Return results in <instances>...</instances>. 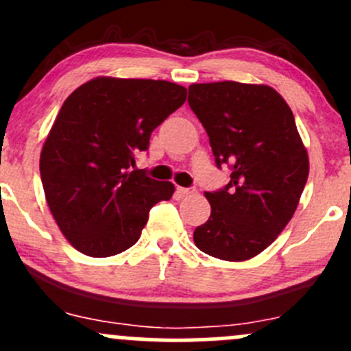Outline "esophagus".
I'll return each instance as SVG.
<instances>
[{"instance_id":"esophagus-1","label":"esophagus","mask_w":351,"mask_h":351,"mask_svg":"<svg viewBox=\"0 0 351 351\" xmlns=\"http://www.w3.org/2000/svg\"><path fill=\"white\" fill-rule=\"evenodd\" d=\"M178 191H180V193H182V195H193L195 191H197V188H195V186H190V188L180 186Z\"/></svg>"}]
</instances>
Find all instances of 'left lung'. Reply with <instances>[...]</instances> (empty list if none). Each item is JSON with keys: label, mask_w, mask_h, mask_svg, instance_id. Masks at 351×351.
Segmentation results:
<instances>
[{"label": "left lung", "mask_w": 351, "mask_h": 351, "mask_svg": "<svg viewBox=\"0 0 351 351\" xmlns=\"http://www.w3.org/2000/svg\"><path fill=\"white\" fill-rule=\"evenodd\" d=\"M188 104L204 124L215 163L230 182L206 191L210 219L195 228L202 252L230 263L267 249L296 212L309 160L293 110L269 86L193 84Z\"/></svg>", "instance_id": "left-lung-1"}]
</instances>
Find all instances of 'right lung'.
Instances as JSON below:
<instances>
[{"label":"right lung","mask_w":351,"mask_h":351,"mask_svg":"<svg viewBox=\"0 0 351 351\" xmlns=\"http://www.w3.org/2000/svg\"><path fill=\"white\" fill-rule=\"evenodd\" d=\"M185 101L178 84L116 77L92 79L69 95L40 154V176L55 222L79 252H124L138 242L149 210L175 193L171 182L131 166Z\"/></svg>","instance_id":"right-lung-1"}]
</instances>
